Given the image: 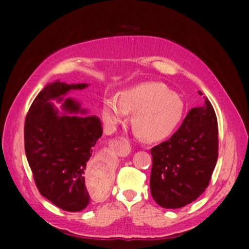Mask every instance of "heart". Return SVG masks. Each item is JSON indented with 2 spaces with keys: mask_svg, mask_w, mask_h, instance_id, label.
Listing matches in <instances>:
<instances>
[{
  "mask_svg": "<svg viewBox=\"0 0 249 249\" xmlns=\"http://www.w3.org/2000/svg\"><path fill=\"white\" fill-rule=\"evenodd\" d=\"M183 102L165 84L145 82L121 92L120 96L104 99L102 114L114 127L134 113L133 126L145 141L156 142L166 140L182 120Z\"/></svg>",
  "mask_w": 249,
  "mask_h": 249,
  "instance_id": "heart-1",
  "label": "heart"
}]
</instances>
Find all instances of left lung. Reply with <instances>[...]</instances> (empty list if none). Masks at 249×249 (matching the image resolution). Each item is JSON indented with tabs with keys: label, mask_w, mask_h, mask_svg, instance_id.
Returning a JSON list of instances; mask_svg holds the SVG:
<instances>
[{
	"label": "left lung",
	"mask_w": 249,
	"mask_h": 249,
	"mask_svg": "<svg viewBox=\"0 0 249 249\" xmlns=\"http://www.w3.org/2000/svg\"><path fill=\"white\" fill-rule=\"evenodd\" d=\"M150 153L156 203L179 209L196 200L208 188L218 156L217 120L210 101L191 108L179 129Z\"/></svg>",
	"instance_id": "8db88e82"
}]
</instances>
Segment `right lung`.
<instances>
[{"instance_id":"right-lung-1","label":"right lung","mask_w":249,"mask_h":249,"mask_svg":"<svg viewBox=\"0 0 249 249\" xmlns=\"http://www.w3.org/2000/svg\"><path fill=\"white\" fill-rule=\"evenodd\" d=\"M87 87V83H48L34 100L25 120V153L37 188L41 196L68 212H79L90 203L84 172L102 136V124L95 115H79L87 111L77 101L66 99L62 113L51 101L61 102L70 90Z\"/></svg>"}]
</instances>
